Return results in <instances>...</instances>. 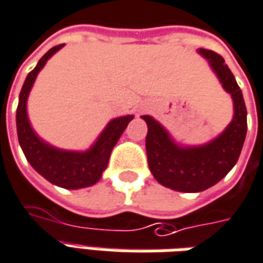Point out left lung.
I'll use <instances>...</instances> for the list:
<instances>
[{
  "label": "left lung",
  "mask_w": 263,
  "mask_h": 263,
  "mask_svg": "<svg viewBox=\"0 0 263 263\" xmlns=\"http://www.w3.org/2000/svg\"><path fill=\"white\" fill-rule=\"evenodd\" d=\"M211 64L222 85L232 95L235 115L225 132L211 144L179 148L155 119L144 115L148 165L158 182L179 192H201L219 182L238 161L247 137V106L234 74L221 55L199 49Z\"/></svg>",
  "instance_id": "obj_1"
}]
</instances>
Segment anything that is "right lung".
Segmentation results:
<instances>
[{"label":"right lung","instance_id":"1","mask_svg":"<svg viewBox=\"0 0 263 263\" xmlns=\"http://www.w3.org/2000/svg\"><path fill=\"white\" fill-rule=\"evenodd\" d=\"M61 47L62 45H57L49 49L24 82L16 108V132L25 158L45 179L67 189L85 188L100 181L109 161L111 151L134 117L128 115L111 121L95 145L87 152L61 151L42 142L29 125L27 117V98L38 72L48 61L49 57L54 55Z\"/></svg>","mask_w":263,"mask_h":263}]
</instances>
